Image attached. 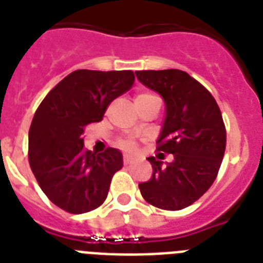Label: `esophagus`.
<instances>
[{"instance_id": "esophagus-1", "label": "esophagus", "mask_w": 263, "mask_h": 263, "mask_svg": "<svg viewBox=\"0 0 263 263\" xmlns=\"http://www.w3.org/2000/svg\"><path fill=\"white\" fill-rule=\"evenodd\" d=\"M134 163V158L129 157V155H125L124 157V165H131Z\"/></svg>"}]
</instances>
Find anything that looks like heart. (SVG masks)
Instances as JSON below:
<instances>
[{
  "label": "heart",
  "mask_w": 263,
  "mask_h": 263,
  "mask_svg": "<svg viewBox=\"0 0 263 263\" xmlns=\"http://www.w3.org/2000/svg\"><path fill=\"white\" fill-rule=\"evenodd\" d=\"M153 95H150V93H138V95L135 96V104H138V102L143 101V100H146V98L151 97ZM123 148H127V150H132V148H135V143L132 142V140H120V143H119Z\"/></svg>",
  "instance_id": "heart-1"
}]
</instances>
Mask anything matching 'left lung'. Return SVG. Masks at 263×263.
<instances>
[{"mask_svg":"<svg viewBox=\"0 0 263 263\" xmlns=\"http://www.w3.org/2000/svg\"><path fill=\"white\" fill-rule=\"evenodd\" d=\"M138 80L163 97L166 117L157 142L159 159L173 154L163 166L155 157L153 177L139 183L148 204L166 211H180L197 201L208 191L223 161L226 125L213 96L182 70H143Z\"/></svg>","mask_w":263,"mask_h":263,"instance_id":"8db88e82","label":"left lung"}]
</instances>
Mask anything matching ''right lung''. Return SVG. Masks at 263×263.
Returning a JSON list of instances; mask_svg holds the SVG:
<instances>
[{"label":"right lung","instance_id":"1","mask_svg":"<svg viewBox=\"0 0 263 263\" xmlns=\"http://www.w3.org/2000/svg\"><path fill=\"white\" fill-rule=\"evenodd\" d=\"M134 82L131 70H76L36 109L28 135L29 165L44 194L66 212H90L105 201L123 155L112 147L101 154L85 150L82 134Z\"/></svg>","mask_w":263,"mask_h":263}]
</instances>
